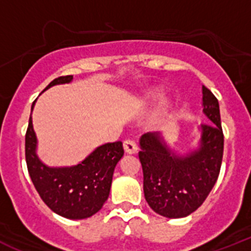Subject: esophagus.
Here are the masks:
<instances>
[{"mask_svg": "<svg viewBox=\"0 0 251 251\" xmlns=\"http://www.w3.org/2000/svg\"><path fill=\"white\" fill-rule=\"evenodd\" d=\"M123 147H124V151H126L127 153H129V154L136 153L137 150H138V146H137V143L134 141H132V139H127V141H124Z\"/></svg>", "mask_w": 251, "mask_h": 251, "instance_id": "34e87169", "label": "esophagus"}]
</instances>
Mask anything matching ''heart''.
Here are the masks:
<instances>
[{
  "instance_id": "1",
  "label": "heart",
  "mask_w": 251,
  "mask_h": 251,
  "mask_svg": "<svg viewBox=\"0 0 251 251\" xmlns=\"http://www.w3.org/2000/svg\"><path fill=\"white\" fill-rule=\"evenodd\" d=\"M163 109H165V105H163Z\"/></svg>"
}]
</instances>
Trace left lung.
I'll list each match as a JSON object with an SVG mask.
<instances>
[{
  "instance_id": "1",
  "label": "left lung",
  "mask_w": 251,
  "mask_h": 251,
  "mask_svg": "<svg viewBox=\"0 0 251 251\" xmlns=\"http://www.w3.org/2000/svg\"><path fill=\"white\" fill-rule=\"evenodd\" d=\"M202 106L210 123L201 124L200 147L186 156L171 152L159 133H146L139 141L146 201L162 216L178 219L196 211L220 174L224 153L220 108L206 86H202Z\"/></svg>"
}]
</instances>
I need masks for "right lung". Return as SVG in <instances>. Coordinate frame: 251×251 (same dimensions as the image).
Instances as JSON below:
<instances>
[{
  "label": "right lung",
  "mask_w": 251,
  "mask_h": 251,
  "mask_svg": "<svg viewBox=\"0 0 251 251\" xmlns=\"http://www.w3.org/2000/svg\"><path fill=\"white\" fill-rule=\"evenodd\" d=\"M73 75L59 76L45 88L70 83ZM36 101V100H35ZM32 103L31 110L34 108ZM36 136L32 118L28 119L25 136V156L28 175L44 202L60 216L80 220L93 216L108 200L113 172L123 157L122 142L100 146L79 165L72 167H48L36 154Z\"/></svg>",
  "instance_id": "add662e5"
}]
</instances>
